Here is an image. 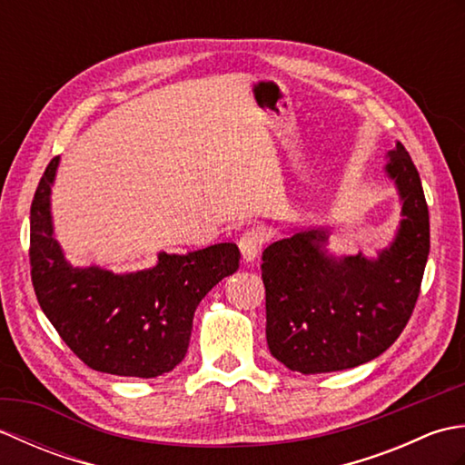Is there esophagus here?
<instances>
[{"label":"esophagus","mask_w":465,"mask_h":465,"mask_svg":"<svg viewBox=\"0 0 465 465\" xmlns=\"http://www.w3.org/2000/svg\"><path fill=\"white\" fill-rule=\"evenodd\" d=\"M268 240V233L262 227H252V230L245 232L240 238V252L245 263H252L262 250V245Z\"/></svg>","instance_id":"1"}]
</instances>
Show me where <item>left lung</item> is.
<instances>
[{
  "label": "left lung",
  "instance_id": "left-lung-1",
  "mask_svg": "<svg viewBox=\"0 0 465 465\" xmlns=\"http://www.w3.org/2000/svg\"><path fill=\"white\" fill-rule=\"evenodd\" d=\"M383 170L398 190L401 222L375 258L333 255L328 227L293 232L262 255L265 338L292 371H340L378 358L416 308L430 253L426 195L400 142Z\"/></svg>",
  "mask_w": 465,
  "mask_h": 465
}]
</instances>
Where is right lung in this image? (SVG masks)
<instances>
[{"instance_id": "obj_1", "label": "right lung", "mask_w": 465, "mask_h": 465, "mask_svg": "<svg viewBox=\"0 0 465 465\" xmlns=\"http://www.w3.org/2000/svg\"><path fill=\"white\" fill-rule=\"evenodd\" d=\"M57 165L54 157L45 167L29 213V263L39 305L92 370L124 378L172 371L187 353L195 308L215 283L238 272V245L215 243L182 255L160 252L153 268L130 273L74 268L54 233L49 195Z\"/></svg>"}]
</instances>
